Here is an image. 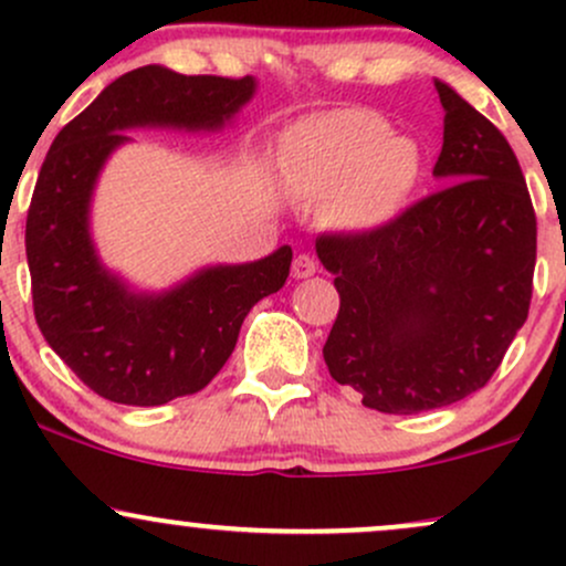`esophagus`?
Wrapping results in <instances>:
<instances>
[{"mask_svg":"<svg viewBox=\"0 0 566 566\" xmlns=\"http://www.w3.org/2000/svg\"><path fill=\"white\" fill-rule=\"evenodd\" d=\"M316 274V261L311 255H297L292 261V276L295 279H308Z\"/></svg>","mask_w":566,"mask_h":566,"instance_id":"esophagus-1","label":"esophagus"}]
</instances>
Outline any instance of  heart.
Listing matches in <instances>:
<instances>
[{
  "label": "heart",
  "mask_w": 566,
  "mask_h": 566,
  "mask_svg": "<svg viewBox=\"0 0 566 566\" xmlns=\"http://www.w3.org/2000/svg\"><path fill=\"white\" fill-rule=\"evenodd\" d=\"M284 159L292 191L322 201L327 223L346 233L394 226L426 178L418 138L391 133V125L367 108L297 122L284 140Z\"/></svg>",
  "instance_id": "heart-1"
}]
</instances>
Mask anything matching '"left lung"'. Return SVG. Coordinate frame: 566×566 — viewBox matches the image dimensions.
Instances as JSON below:
<instances>
[{"mask_svg": "<svg viewBox=\"0 0 566 566\" xmlns=\"http://www.w3.org/2000/svg\"><path fill=\"white\" fill-rule=\"evenodd\" d=\"M444 108L439 193L388 229L322 237L340 292L324 343L329 375L388 415L447 407L484 388L527 322L537 223L509 140L433 80Z\"/></svg>", "mask_w": 566, "mask_h": 566, "instance_id": "left-lung-1", "label": "left lung"}]
</instances>
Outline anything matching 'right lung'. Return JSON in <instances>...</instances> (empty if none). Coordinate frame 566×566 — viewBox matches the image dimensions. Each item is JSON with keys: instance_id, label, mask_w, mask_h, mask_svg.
<instances>
[{"instance_id": "add662e5", "label": "right lung", "mask_w": 566, "mask_h": 566, "mask_svg": "<svg viewBox=\"0 0 566 566\" xmlns=\"http://www.w3.org/2000/svg\"><path fill=\"white\" fill-rule=\"evenodd\" d=\"M258 82L186 76L143 66L108 84L57 133L25 220L36 324L84 386L129 407L197 394L229 361L244 316L284 287L292 250L250 263H212L167 290H143L112 271L93 239V199L106 161L133 129L220 133Z\"/></svg>"}]
</instances>
